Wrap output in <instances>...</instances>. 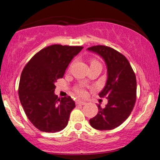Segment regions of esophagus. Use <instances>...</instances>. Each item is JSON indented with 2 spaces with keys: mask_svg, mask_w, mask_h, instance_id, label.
I'll return each instance as SVG.
<instances>
[{
  "mask_svg": "<svg viewBox=\"0 0 160 160\" xmlns=\"http://www.w3.org/2000/svg\"><path fill=\"white\" fill-rule=\"evenodd\" d=\"M85 104H86L85 102L81 101V100H77L76 101V105H77V106H78V105H80V106H83V105Z\"/></svg>",
  "mask_w": 160,
  "mask_h": 160,
  "instance_id": "obj_1",
  "label": "esophagus"
}]
</instances>
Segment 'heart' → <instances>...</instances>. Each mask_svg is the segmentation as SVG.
<instances>
[{
  "mask_svg": "<svg viewBox=\"0 0 160 160\" xmlns=\"http://www.w3.org/2000/svg\"><path fill=\"white\" fill-rule=\"evenodd\" d=\"M91 64H101L98 61L96 60H92L91 61ZM74 90L75 93L77 95L80 97H84V96L87 95V90H86L85 87L82 85H79V86H76L73 89Z\"/></svg>",
  "mask_w": 160,
  "mask_h": 160,
  "instance_id": "b5f03b06",
  "label": "heart"
}]
</instances>
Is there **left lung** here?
Instances as JSON below:
<instances>
[{
  "mask_svg": "<svg viewBox=\"0 0 160 160\" xmlns=\"http://www.w3.org/2000/svg\"><path fill=\"white\" fill-rule=\"evenodd\" d=\"M99 54L105 60L108 79L100 97H106L105 108L97 105L99 112L89 119L92 128L100 131L112 130L120 126L128 118L137 99L136 76L128 60L124 55L111 47L94 45L87 48Z\"/></svg>",
  "mask_w": 160,
  "mask_h": 160,
  "instance_id": "8db88e82",
  "label": "left lung"
}]
</instances>
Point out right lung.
I'll return each instance as SVG.
<instances>
[{
	"instance_id": "obj_1",
	"label": "right lung",
	"mask_w": 160,
	"mask_h": 160,
	"mask_svg": "<svg viewBox=\"0 0 160 160\" xmlns=\"http://www.w3.org/2000/svg\"><path fill=\"white\" fill-rule=\"evenodd\" d=\"M83 48L49 45L38 52L24 67L19 98L26 116L39 131L54 133L68 125L75 102L69 96L61 99L54 95V83L64 77L68 64Z\"/></svg>"
}]
</instances>
